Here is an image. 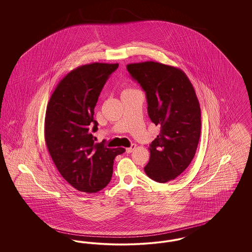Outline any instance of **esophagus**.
Segmentation results:
<instances>
[{
	"mask_svg": "<svg viewBox=\"0 0 252 252\" xmlns=\"http://www.w3.org/2000/svg\"><path fill=\"white\" fill-rule=\"evenodd\" d=\"M136 146H137L136 144H132L130 147H127V148L126 149V153H128V154H129V153H131L132 151L136 148Z\"/></svg>",
	"mask_w": 252,
	"mask_h": 252,
	"instance_id": "1",
	"label": "esophagus"
}]
</instances>
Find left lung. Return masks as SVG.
<instances>
[{
    "instance_id": "left-lung-1",
    "label": "left lung",
    "mask_w": 252,
    "mask_h": 252,
    "mask_svg": "<svg viewBox=\"0 0 252 252\" xmlns=\"http://www.w3.org/2000/svg\"><path fill=\"white\" fill-rule=\"evenodd\" d=\"M126 69L145 92L149 118L160 126L144 172L157 182L175 180L191 163L200 138L201 112L194 89L185 72L173 66L146 61Z\"/></svg>"
}]
</instances>
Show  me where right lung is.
Instances as JSON below:
<instances>
[{
    "mask_svg": "<svg viewBox=\"0 0 252 252\" xmlns=\"http://www.w3.org/2000/svg\"><path fill=\"white\" fill-rule=\"evenodd\" d=\"M119 64L94 62L69 72L50 98L44 125L45 143L61 176L80 192H96L112 177L113 162L125 148L96 144L94 119L98 97Z\"/></svg>",
    "mask_w": 252,
    "mask_h": 252,
    "instance_id": "1",
    "label": "right lung"
}]
</instances>
